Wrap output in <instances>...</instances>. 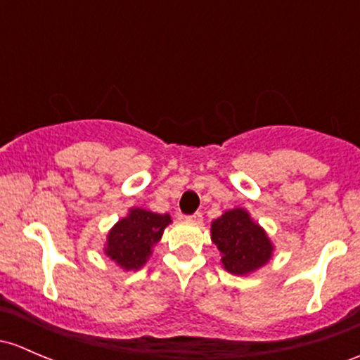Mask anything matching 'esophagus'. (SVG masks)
Wrapping results in <instances>:
<instances>
[{"label":"esophagus","instance_id":"34e87169","mask_svg":"<svg viewBox=\"0 0 360 360\" xmlns=\"http://www.w3.org/2000/svg\"><path fill=\"white\" fill-rule=\"evenodd\" d=\"M186 221H188V222H193V224H202V221H203V215L200 214V212H196V214H193V215H188V217H186Z\"/></svg>","mask_w":360,"mask_h":360}]
</instances>
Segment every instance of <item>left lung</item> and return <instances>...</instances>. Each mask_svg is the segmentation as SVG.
Masks as SVG:
<instances>
[{
	"label": "left lung",
	"mask_w": 360,
	"mask_h": 360,
	"mask_svg": "<svg viewBox=\"0 0 360 360\" xmlns=\"http://www.w3.org/2000/svg\"><path fill=\"white\" fill-rule=\"evenodd\" d=\"M210 236L221 253L222 267L234 276L252 274L272 259L271 238L245 209L226 210L212 221Z\"/></svg>",
	"instance_id": "obj_1"
}]
</instances>
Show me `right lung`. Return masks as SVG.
I'll return each instance as SVG.
<instances>
[{"mask_svg": "<svg viewBox=\"0 0 360 360\" xmlns=\"http://www.w3.org/2000/svg\"><path fill=\"white\" fill-rule=\"evenodd\" d=\"M169 214L134 209L108 231L105 255L124 271H139L148 262L153 247L170 224Z\"/></svg>", "mask_w": 360, "mask_h": 360, "instance_id": "add662e5", "label": "right lung"}]
</instances>
